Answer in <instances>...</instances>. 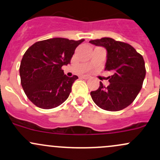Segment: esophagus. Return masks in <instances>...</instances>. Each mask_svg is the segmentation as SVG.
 <instances>
[{
  "mask_svg": "<svg viewBox=\"0 0 160 160\" xmlns=\"http://www.w3.org/2000/svg\"><path fill=\"white\" fill-rule=\"evenodd\" d=\"M82 77H83V78H84V79H89L88 75H83Z\"/></svg>",
  "mask_w": 160,
  "mask_h": 160,
  "instance_id": "1",
  "label": "esophagus"
}]
</instances>
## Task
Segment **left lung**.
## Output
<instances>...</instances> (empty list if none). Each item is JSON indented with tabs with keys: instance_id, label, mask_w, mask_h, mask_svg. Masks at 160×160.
Instances as JSON below:
<instances>
[{
	"instance_id": "obj_1",
	"label": "left lung",
	"mask_w": 160,
	"mask_h": 160,
	"mask_svg": "<svg viewBox=\"0 0 160 160\" xmlns=\"http://www.w3.org/2000/svg\"><path fill=\"white\" fill-rule=\"evenodd\" d=\"M89 42L107 50L106 71H111L109 85L99 87L90 92L92 100L106 111L124 109L134 102L142 88L146 75L145 62L141 54L129 44L112 38L91 40Z\"/></svg>"
}]
</instances>
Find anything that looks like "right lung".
<instances>
[{"label": "right lung", "instance_id": "obj_1", "mask_svg": "<svg viewBox=\"0 0 160 160\" xmlns=\"http://www.w3.org/2000/svg\"><path fill=\"white\" fill-rule=\"evenodd\" d=\"M83 41L53 38L37 42L26 50L20 67L21 85L35 106L50 109L68 99L78 77L66 76L61 68L71 63L75 49Z\"/></svg>", "mask_w": 160, "mask_h": 160}]
</instances>
